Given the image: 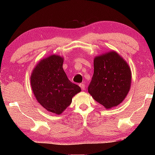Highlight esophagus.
<instances>
[{
	"label": "esophagus",
	"instance_id": "1",
	"mask_svg": "<svg viewBox=\"0 0 155 155\" xmlns=\"http://www.w3.org/2000/svg\"><path fill=\"white\" fill-rule=\"evenodd\" d=\"M80 87L82 91H84V90H85V85H84V84H80Z\"/></svg>",
	"mask_w": 155,
	"mask_h": 155
}]
</instances>
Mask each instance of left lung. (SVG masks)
I'll return each mask as SVG.
<instances>
[{
  "instance_id": "8db88e82",
  "label": "left lung",
  "mask_w": 155,
  "mask_h": 155,
  "mask_svg": "<svg viewBox=\"0 0 155 155\" xmlns=\"http://www.w3.org/2000/svg\"><path fill=\"white\" fill-rule=\"evenodd\" d=\"M131 71L126 61L116 51L107 52L94 59V74L88 92L106 109L116 107L130 90Z\"/></svg>"
}]
</instances>
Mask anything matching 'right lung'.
Masks as SVG:
<instances>
[{
    "label": "right lung",
    "instance_id": "right-lung-1",
    "mask_svg": "<svg viewBox=\"0 0 155 155\" xmlns=\"http://www.w3.org/2000/svg\"><path fill=\"white\" fill-rule=\"evenodd\" d=\"M63 58L51 55L42 59L34 68L30 83L38 102L47 111L61 114L81 91L70 81L63 68Z\"/></svg>",
    "mask_w": 155,
    "mask_h": 155
}]
</instances>
